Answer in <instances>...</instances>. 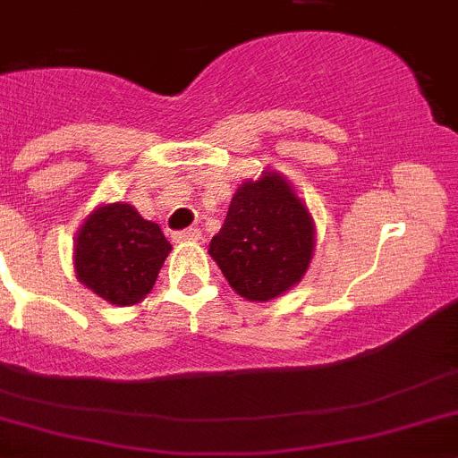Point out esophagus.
<instances>
[{
  "label": "esophagus",
  "mask_w": 458,
  "mask_h": 458,
  "mask_svg": "<svg viewBox=\"0 0 458 458\" xmlns=\"http://www.w3.org/2000/svg\"><path fill=\"white\" fill-rule=\"evenodd\" d=\"M202 238V232L199 229H195V226H191V229H184V232H177L173 233V241L175 242H195Z\"/></svg>",
  "instance_id": "34e87169"
}]
</instances>
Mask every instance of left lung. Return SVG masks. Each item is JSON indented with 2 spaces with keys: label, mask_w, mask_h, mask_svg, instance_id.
Listing matches in <instances>:
<instances>
[{
  "label": "left lung",
  "mask_w": 458,
  "mask_h": 458,
  "mask_svg": "<svg viewBox=\"0 0 458 458\" xmlns=\"http://www.w3.org/2000/svg\"><path fill=\"white\" fill-rule=\"evenodd\" d=\"M315 242V220L294 186L263 171L236 189L208 254L241 297L265 303L306 276Z\"/></svg>",
  "instance_id": "left-lung-1"
}]
</instances>
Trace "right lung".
<instances>
[{"instance_id":"1","label":"right lung","mask_w":458,"mask_h":458,"mask_svg":"<svg viewBox=\"0 0 458 458\" xmlns=\"http://www.w3.org/2000/svg\"><path fill=\"white\" fill-rule=\"evenodd\" d=\"M171 250L159 225L143 220L132 204H98L76 233L73 269L103 301L134 306L152 290Z\"/></svg>"}]
</instances>
